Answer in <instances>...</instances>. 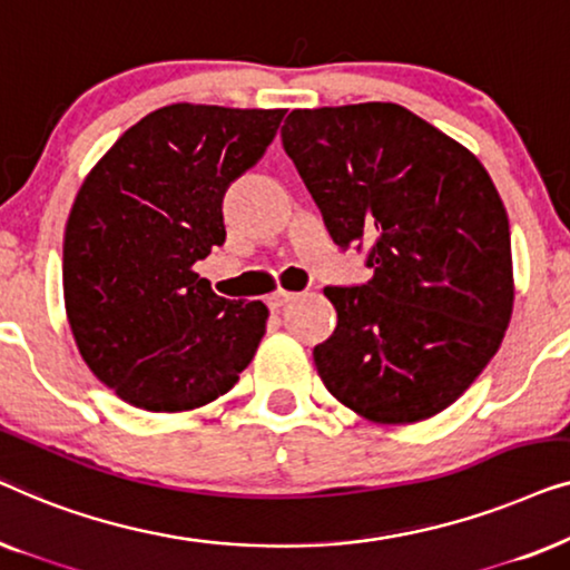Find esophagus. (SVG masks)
I'll return each instance as SVG.
<instances>
[{"mask_svg": "<svg viewBox=\"0 0 570 570\" xmlns=\"http://www.w3.org/2000/svg\"><path fill=\"white\" fill-rule=\"evenodd\" d=\"M291 301H295V293H291V291H275L267 298V306L269 308H283L285 303H291Z\"/></svg>", "mask_w": 570, "mask_h": 570, "instance_id": "esophagus-1", "label": "esophagus"}]
</instances>
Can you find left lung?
<instances>
[{"instance_id": "1", "label": "left lung", "mask_w": 570, "mask_h": 570, "mask_svg": "<svg viewBox=\"0 0 570 570\" xmlns=\"http://www.w3.org/2000/svg\"><path fill=\"white\" fill-rule=\"evenodd\" d=\"M283 147L340 248H371L365 285L314 363L332 396L404 425L454 404L501 347L513 311L509 215L482 163L407 108H295Z\"/></svg>"}]
</instances>
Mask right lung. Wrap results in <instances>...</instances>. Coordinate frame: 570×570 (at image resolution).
<instances>
[{"instance_id": "obj_1", "label": "right lung", "mask_w": 570, "mask_h": 570, "mask_svg": "<svg viewBox=\"0 0 570 570\" xmlns=\"http://www.w3.org/2000/svg\"><path fill=\"white\" fill-rule=\"evenodd\" d=\"M283 116L163 106L82 181L65 230L67 318L82 361L124 402L205 407L252 363L267 306L215 295L194 262L225 244V191L262 158Z\"/></svg>"}]
</instances>
